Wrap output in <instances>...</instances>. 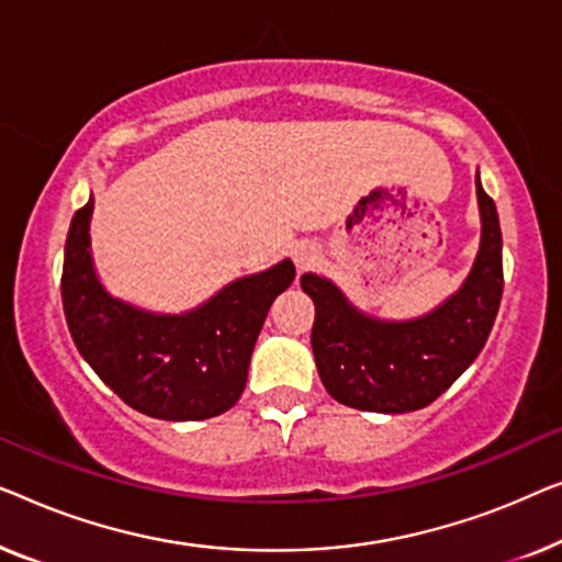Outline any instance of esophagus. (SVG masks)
Masks as SVG:
<instances>
[{
	"instance_id": "34e87169",
	"label": "esophagus",
	"mask_w": 562,
	"mask_h": 562,
	"mask_svg": "<svg viewBox=\"0 0 562 562\" xmlns=\"http://www.w3.org/2000/svg\"><path fill=\"white\" fill-rule=\"evenodd\" d=\"M321 257V249L315 247L313 241H297L295 247H292V262H295L297 270H307V267H313L318 262Z\"/></svg>"
}]
</instances>
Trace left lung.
I'll return each instance as SVG.
<instances>
[{"instance_id": "8db88e82", "label": "left lung", "mask_w": 562, "mask_h": 562, "mask_svg": "<svg viewBox=\"0 0 562 562\" xmlns=\"http://www.w3.org/2000/svg\"><path fill=\"white\" fill-rule=\"evenodd\" d=\"M481 241L469 278L430 313L386 321L363 313L338 284L305 272L313 297V353L334 400L367 413H413L438 400L484 349L502 303V228L494 201L481 188Z\"/></svg>"}]
</instances>
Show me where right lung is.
Wrapping results in <instances>:
<instances>
[{
    "label": "right lung",
    "mask_w": 562,
    "mask_h": 562,
    "mask_svg": "<svg viewBox=\"0 0 562 562\" xmlns=\"http://www.w3.org/2000/svg\"><path fill=\"white\" fill-rule=\"evenodd\" d=\"M91 213L93 195L70 221L60 278L78 353L142 415L191 423L226 413L241 397L267 311L295 280V265L282 259L228 282L193 311L153 313L101 284L91 257Z\"/></svg>",
    "instance_id": "right-lung-1"
}]
</instances>
